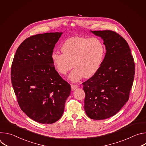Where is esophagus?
I'll return each instance as SVG.
<instances>
[{
    "label": "esophagus",
    "instance_id": "obj_1",
    "mask_svg": "<svg viewBox=\"0 0 146 146\" xmlns=\"http://www.w3.org/2000/svg\"><path fill=\"white\" fill-rule=\"evenodd\" d=\"M71 87H72V90L74 91V90H75L76 88H77L78 87V86L75 85V84H72L71 85Z\"/></svg>",
    "mask_w": 146,
    "mask_h": 146
}]
</instances>
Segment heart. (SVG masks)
<instances>
[{
  "instance_id": "b5f03b06",
  "label": "heart",
  "mask_w": 146,
  "mask_h": 146,
  "mask_svg": "<svg viewBox=\"0 0 146 146\" xmlns=\"http://www.w3.org/2000/svg\"><path fill=\"white\" fill-rule=\"evenodd\" d=\"M61 51L62 54L52 53V65L58 73L62 76L66 75L73 65L75 68L69 78L74 82L80 80L83 77L88 78L96 74L105 56L103 44L96 37H71L62 44Z\"/></svg>"
}]
</instances>
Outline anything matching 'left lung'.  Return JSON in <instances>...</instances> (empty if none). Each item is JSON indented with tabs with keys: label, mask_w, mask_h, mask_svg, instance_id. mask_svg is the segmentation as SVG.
<instances>
[{
	"label": "left lung",
	"mask_w": 146,
	"mask_h": 146,
	"mask_svg": "<svg viewBox=\"0 0 146 146\" xmlns=\"http://www.w3.org/2000/svg\"><path fill=\"white\" fill-rule=\"evenodd\" d=\"M91 32L103 38L106 52L99 71L82 83L84 110L90 118L100 120L114 115L128 100L135 65L129 45L121 35L110 30Z\"/></svg>",
	"instance_id": "8db88e82"
}]
</instances>
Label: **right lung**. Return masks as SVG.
Here are the masks:
<instances>
[{
  "instance_id": "1",
  "label": "right lung",
  "mask_w": 146,
  "mask_h": 146,
  "mask_svg": "<svg viewBox=\"0 0 146 146\" xmlns=\"http://www.w3.org/2000/svg\"><path fill=\"white\" fill-rule=\"evenodd\" d=\"M62 33L32 36L19 45L11 69V80L21 109L41 123H52L64 113L71 87L54 68L51 60Z\"/></svg>"
}]
</instances>
